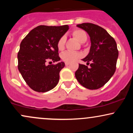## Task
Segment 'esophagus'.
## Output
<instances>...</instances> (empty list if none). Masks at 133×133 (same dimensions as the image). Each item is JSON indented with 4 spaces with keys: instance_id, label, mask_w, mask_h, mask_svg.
Masks as SVG:
<instances>
[{
    "instance_id": "1",
    "label": "esophagus",
    "mask_w": 133,
    "mask_h": 133,
    "mask_svg": "<svg viewBox=\"0 0 133 133\" xmlns=\"http://www.w3.org/2000/svg\"><path fill=\"white\" fill-rule=\"evenodd\" d=\"M69 64H70L69 62H65V65H66V66H68V65H69Z\"/></svg>"
}]
</instances>
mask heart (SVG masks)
Returning a JSON list of instances; mask_svg holds the SVG:
<instances>
[{
  "mask_svg": "<svg viewBox=\"0 0 133 133\" xmlns=\"http://www.w3.org/2000/svg\"><path fill=\"white\" fill-rule=\"evenodd\" d=\"M72 35L73 37L76 38L77 41L81 43H84L88 39V36L86 32L82 29H76L72 32ZM65 37L62 36L59 39L57 42V46L59 51H63L65 47ZM81 57V54L80 53L76 52L66 51L63 52L61 56V59L65 62H73L76 61Z\"/></svg>",
  "mask_w": 133,
  "mask_h": 133,
  "instance_id": "1",
  "label": "heart"
}]
</instances>
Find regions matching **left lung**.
Masks as SVG:
<instances>
[{
  "mask_svg": "<svg viewBox=\"0 0 133 133\" xmlns=\"http://www.w3.org/2000/svg\"><path fill=\"white\" fill-rule=\"evenodd\" d=\"M77 27L86 31L90 37V51L82 61L91 64L89 68L79 64L75 76L84 88L97 89L109 81L115 72L118 57L116 42L104 29L96 24L82 23Z\"/></svg>",
  "mask_w": 133,
  "mask_h": 133,
  "instance_id": "1",
  "label": "left lung"
}]
</instances>
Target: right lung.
<instances>
[{
    "instance_id": "1",
    "label": "right lung",
    "mask_w": 133,
    "mask_h": 133,
    "mask_svg": "<svg viewBox=\"0 0 133 133\" xmlns=\"http://www.w3.org/2000/svg\"><path fill=\"white\" fill-rule=\"evenodd\" d=\"M68 29V25H39L30 31L21 42L17 54L18 69L34 91L45 92L57 84L64 62L51 65L46 63L60 61L57 42Z\"/></svg>"
}]
</instances>
